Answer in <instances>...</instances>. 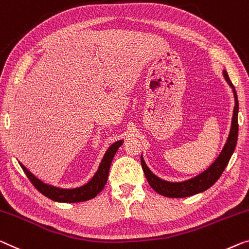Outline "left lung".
I'll list each match as a JSON object with an SVG mask.
<instances>
[{
	"mask_svg": "<svg viewBox=\"0 0 249 249\" xmlns=\"http://www.w3.org/2000/svg\"><path fill=\"white\" fill-rule=\"evenodd\" d=\"M222 75L225 77V80L231 86L233 98H235V107H233L232 118H231V126L229 135L227 137L224 147L218 155L216 160L211 163L210 166L202 171L201 173L196 174V177L191 179L183 180V181H168L161 179L157 174H154L148 168L147 164L144 161L143 154H141V164H142L144 174H145L148 184L151 185L152 189L164 196L169 198H185V196H191L200 192H203L209 189L210 187L217 182L220 176L224 172L226 166H227L231 155L235 151L237 139H238V97H237L236 89L229 79L228 73L226 70H222Z\"/></svg>",
	"mask_w": 249,
	"mask_h": 249,
	"instance_id": "left-lung-1",
	"label": "left lung"
}]
</instances>
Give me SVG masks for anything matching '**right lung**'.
<instances>
[{"label": "right lung", "mask_w": 249, "mask_h": 249, "mask_svg": "<svg viewBox=\"0 0 249 249\" xmlns=\"http://www.w3.org/2000/svg\"><path fill=\"white\" fill-rule=\"evenodd\" d=\"M123 143L124 140H118L107 148L105 154L103 155L101 163H99L97 171L91 177V179L85 184L76 188H60L57 187V185L43 182L42 180H40L35 174L30 172L21 162H18V164L21 165L22 170L27 174V177L31 181L32 184L38 189L39 192L46 196L47 198L53 200V201L65 203L83 202L95 198L105 187L114 155L117 152L118 147Z\"/></svg>", "instance_id": "right-lung-1"}]
</instances>
